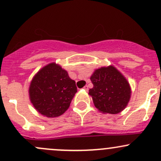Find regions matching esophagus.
Here are the masks:
<instances>
[{
    "instance_id": "1",
    "label": "esophagus",
    "mask_w": 161,
    "mask_h": 161,
    "mask_svg": "<svg viewBox=\"0 0 161 161\" xmlns=\"http://www.w3.org/2000/svg\"><path fill=\"white\" fill-rule=\"evenodd\" d=\"M83 89H85L86 91H88V90H89V87H88V86H84Z\"/></svg>"
}]
</instances>
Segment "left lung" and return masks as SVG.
I'll return each instance as SVG.
<instances>
[{"label": "left lung", "mask_w": 161, "mask_h": 161, "mask_svg": "<svg viewBox=\"0 0 161 161\" xmlns=\"http://www.w3.org/2000/svg\"><path fill=\"white\" fill-rule=\"evenodd\" d=\"M93 88L89 94L103 113L116 114L126 108L131 96L129 82L113 65L96 69L90 77Z\"/></svg>", "instance_id": "obj_1"}]
</instances>
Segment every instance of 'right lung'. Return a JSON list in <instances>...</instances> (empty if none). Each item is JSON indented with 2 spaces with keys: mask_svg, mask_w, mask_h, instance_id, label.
Listing matches in <instances>:
<instances>
[{
  "mask_svg": "<svg viewBox=\"0 0 161 161\" xmlns=\"http://www.w3.org/2000/svg\"><path fill=\"white\" fill-rule=\"evenodd\" d=\"M77 92L75 82L60 65L50 63L34 76L29 87L30 100L38 113L57 117L69 109Z\"/></svg>",
  "mask_w": 161,
  "mask_h": 161,
  "instance_id": "obj_1",
  "label": "right lung"
}]
</instances>
